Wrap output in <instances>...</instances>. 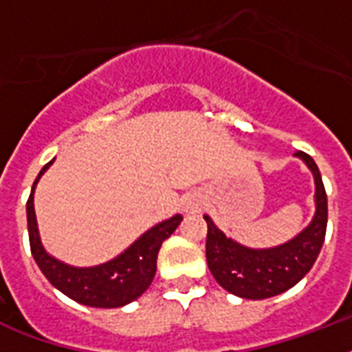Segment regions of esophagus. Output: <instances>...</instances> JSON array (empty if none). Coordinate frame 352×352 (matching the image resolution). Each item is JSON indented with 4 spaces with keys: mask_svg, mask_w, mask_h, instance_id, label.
I'll use <instances>...</instances> for the list:
<instances>
[{
    "mask_svg": "<svg viewBox=\"0 0 352 352\" xmlns=\"http://www.w3.org/2000/svg\"><path fill=\"white\" fill-rule=\"evenodd\" d=\"M182 210H184L186 214H195V212L201 210V199H197L195 195L184 199V206H182Z\"/></svg>",
    "mask_w": 352,
    "mask_h": 352,
    "instance_id": "obj_1",
    "label": "esophagus"
}]
</instances>
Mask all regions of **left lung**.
Returning a JSON list of instances; mask_svg holds the SVG:
<instances>
[{
	"label": "left lung",
	"mask_w": 352,
	"mask_h": 352,
	"mask_svg": "<svg viewBox=\"0 0 352 352\" xmlns=\"http://www.w3.org/2000/svg\"><path fill=\"white\" fill-rule=\"evenodd\" d=\"M314 177L316 212L309 225L287 243L270 248H250L226 237L210 215L206 235V261L215 281L230 294L245 300H265L292 289L305 278L322 250L327 230V193L311 155L296 151Z\"/></svg>",
	"instance_id": "1"
}]
</instances>
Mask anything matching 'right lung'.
<instances>
[{
	"label": "right lung",
	"instance_id": "add662e5",
	"mask_svg": "<svg viewBox=\"0 0 352 352\" xmlns=\"http://www.w3.org/2000/svg\"><path fill=\"white\" fill-rule=\"evenodd\" d=\"M54 159L41 168L27 201L30 252L49 283L76 303L96 309H117L131 303L148 290L157 272V256L164 239L181 225L182 215L177 214L144 232L135 243L109 261L95 267H73L51 256L41 245L34 212V190L41 175Z\"/></svg>",
	"mask_w": 352,
	"mask_h": 352
}]
</instances>
